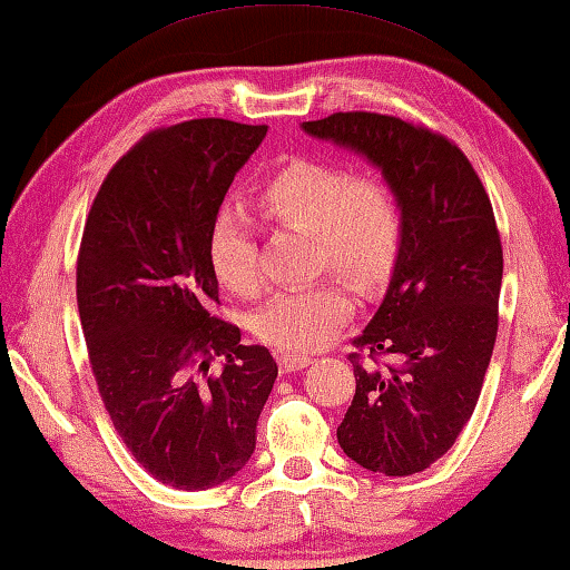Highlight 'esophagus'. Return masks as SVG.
Returning <instances> with one entry per match:
<instances>
[{
    "mask_svg": "<svg viewBox=\"0 0 570 570\" xmlns=\"http://www.w3.org/2000/svg\"><path fill=\"white\" fill-rule=\"evenodd\" d=\"M277 363H279V371H283V373H295V371H303V367L311 365L313 357L303 355V353H279Z\"/></svg>",
    "mask_w": 570,
    "mask_h": 570,
    "instance_id": "1",
    "label": "esophagus"
}]
</instances>
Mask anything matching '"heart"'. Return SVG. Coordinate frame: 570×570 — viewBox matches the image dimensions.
Segmentation results:
<instances>
[{
  "mask_svg": "<svg viewBox=\"0 0 570 570\" xmlns=\"http://www.w3.org/2000/svg\"><path fill=\"white\" fill-rule=\"evenodd\" d=\"M259 205L269 219L317 239V265L337 267L371 291L393 273L405 237L403 203L377 175H355L325 159H295L267 179ZM209 263L219 283L239 297L265 287L255 223L243 207L225 205L209 227ZM353 293L341 277L277 293L255 317V333L277 351H315L353 315Z\"/></svg>",
  "mask_w": 570,
  "mask_h": 570,
  "instance_id": "obj_1",
  "label": "heart"
}]
</instances>
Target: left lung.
Returning a JSON list of instances; mask_svg holds the SVG:
<instances>
[{
    "mask_svg": "<svg viewBox=\"0 0 570 570\" xmlns=\"http://www.w3.org/2000/svg\"><path fill=\"white\" fill-rule=\"evenodd\" d=\"M303 127L363 153L403 203L391 287L347 355L355 395L337 443L373 473H421L471 421L493 355L503 247L491 197L463 149L425 125L355 109Z\"/></svg>",
    "mask_w": 570,
    "mask_h": 570,
    "instance_id": "obj_1",
    "label": "left lung"
}]
</instances>
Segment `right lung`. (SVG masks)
<instances>
[{
  "instance_id": "add662e5",
  "label": "right lung",
  "mask_w": 570,
  "mask_h": 570,
  "mask_svg": "<svg viewBox=\"0 0 570 570\" xmlns=\"http://www.w3.org/2000/svg\"><path fill=\"white\" fill-rule=\"evenodd\" d=\"M265 132L219 117L149 129L85 219L77 307L99 397L135 461L179 491L225 483L249 461L277 377L267 347L239 345V327L215 315L209 263V227Z\"/></svg>"
}]
</instances>
